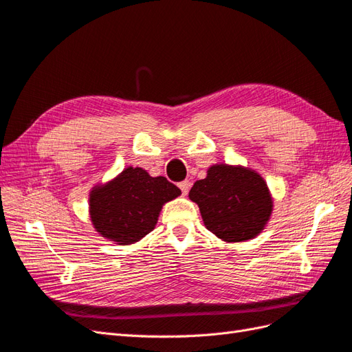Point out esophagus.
I'll return each mask as SVG.
<instances>
[{"label": "esophagus", "instance_id": "34e87169", "mask_svg": "<svg viewBox=\"0 0 352 352\" xmlns=\"http://www.w3.org/2000/svg\"><path fill=\"white\" fill-rule=\"evenodd\" d=\"M189 186H190L189 180H184V182H180V184H179V188H180V190H182V194H184V195H186V194H188Z\"/></svg>", "mask_w": 352, "mask_h": 352}]
</instances>
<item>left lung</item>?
Here are the masks:
<instances>
[{
	"label": "left lung",
	"mask_w": 352,
	"mask_h": 352,
	"mask_svg": "<svg viewBox=\"0 0 352 352\" xmlns=\"http://www.w3.org/2000/svg\"><path fill=\"white\" fill-rule=\"evenodd\" d=\"M206 228L226 242L252 239L267 225L273 199L265 180L251 168L216 164L189 190Z\"/></svg>",
	"instance_id": "obj_1"
}]
</instances>
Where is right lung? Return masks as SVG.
Returning <instances> with one entry per match:
<instances>
[{
    "instance_id": "1",
    "label": "right lung",
    "mask_w": 352,
    "mask_h": 352,
    "mask_svg": "<svg viewBox=\"0 0 352 352\" xmlns=\"http://www.w3.org/2000/svg\"><path fill=\"white\" fill-rule=\"evenodd\" d=\"M180 194L166 177H153L141 167H127L109 184L91 190L89 216L101 236L129 245L148 235L163 206Z\"/></svg>"
}]
</instances>
